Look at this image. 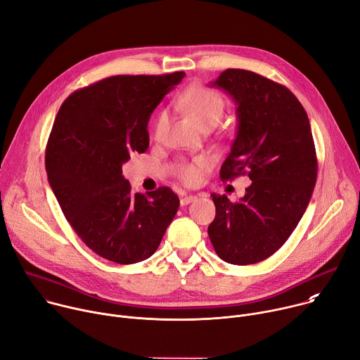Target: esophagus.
I'll use <instances>...</instances> for the list:
<instances>
[{"label": "esophagus", "instance_id": "34e87169", "mask_svg": "<svg viewBox=\"0 0 360 360\" xmlns=\"http://www.w3.org/2000/svg\"><path fill=\"white\" fill-rule=\"evenodd\" d=\"M193 200H196V196H195V195H184V196L181 198V205H182V207H186L188 203H191V202H193Z\"/></svg>", "mask_w": 360, "mask_h": 360}]
</instances>
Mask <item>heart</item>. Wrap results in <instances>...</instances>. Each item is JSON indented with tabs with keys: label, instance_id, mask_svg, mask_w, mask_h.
I'll list each match as a JSON object with an SVG mask.
<instances>
[{
	"label": "heart",
	"instance_id": "obj_1",
	"mask_svg": "<svg viewBox=\"0 0 360 360\" xmlns=\"http://www.w3.org/2000/svg\"><path fill=\"white\" fill-rule=\"evenodd\" d=\"M182 104L191 117L199 124V127L205 128L210 125H217L224 115L225 101L224 98L215 92L214 89L205 86H192L182 95ZM168 127V114L164 111L160 114L155 122V138L161 139ZM205 165L203 160H199L195 164L181 162L176 167L178 176L186 184H195L199 176V168Z\"/></svg>",
	"mask_w": 360,
	"mask_h": 360
}]
</instances>
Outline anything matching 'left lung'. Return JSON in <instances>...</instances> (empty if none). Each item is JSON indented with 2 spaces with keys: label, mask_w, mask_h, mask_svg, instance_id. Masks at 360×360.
I'll return each instance as SVG.
<instances>
[{
  "label": "left lung",
  "mask_w": 360,
  "mask_h": 360,
  "mask_svg": "<svg viewBox=\"0 0 360 360\" xmlns=\"http://www.w3.org/2000/svg\"><path fill=\"white\" fill-rule=\"evenodd\" d=\"M210 86L236 105L221 178L248 172L252 182L238 202L212 193L217 215L208 235L222 261L258 264L286 242L311 200L318 162L309 118L286 86L252 71L226 70Z\"/></svg>",
  "instance_id": "1"
}]
</instances>
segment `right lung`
<instances>
[{"label":"right lung","mask_w":360,"mask_h":360,"mask_svg":"<svg viewBox=\"0 0 360 360\" xmlns=\"http://www.w3.org/2000/svg\"><path fill=\"white\" fill-rule=\"evenodd\" d=\"M184 72L117 75L75 91L51 131L45 168L51 189L82 242L121 265L153 255L179 208L167 186L132 193L122 165L149 146L148 122Z\"/></svg>","instance_id":"1"}]
</instances>
